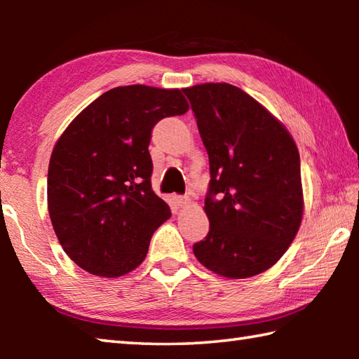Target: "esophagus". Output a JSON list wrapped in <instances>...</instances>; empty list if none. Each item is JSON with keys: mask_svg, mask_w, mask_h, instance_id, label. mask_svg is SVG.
Returning a JSON list of instances; mask_svg holds the SVG:
<instances>
[{"mask_svg": "<svg viewBox=\"0 0 359 359\" xmlns=\"http://www.w3.org/2000/svg\"><path fill=\"white\" fill-rule=\"evenodd\" d=\"M188 203H190V198H188V196H177V198H175V204H177L179 208H182V205H187Z\"/></svg>", "mask_w": 359, "mask_h": 359, "instance_id": "1", "label": "esophagus"}]
</instances>
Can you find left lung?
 <instances>
[{
	"label": "left lung",
	"mask_w": 359,
	"mask_h": 359,
	"mask_svg": "<svg viewBox=\"0 0 359 359\" xmlns=\"http://www.w3.org/2000/svg\"><path fill=\"white\" fill-rule=\"evenodd\" d=\"M209 155L205 239L199 263L226 278L274 266L296 238L304 214L301 163L293 137L267 109L224 82L184 88Z\"/></svg>",
	"instance_id": "8db88e82"
}]
</instances>
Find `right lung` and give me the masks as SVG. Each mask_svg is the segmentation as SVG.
Here are the masks:
<instances>
[{
    "instance_id": "1",
    "label": "right lung",
    "mask_w": 359,
    "mask_h": 359,
    "mask_svg": "<svg viewBox=\"0 0 359 359\" xmlns=\"http://www.w3.org/2000/svg\"><path fill=\"white\" fill-rule=\"evenodd\" d=\"M179 88L125 85L71 121L52 150L47 205L66 255L93 276L121 277L147 257L171 209L151 190V128L182 115Z\"/></svg>"
}]
</instances>
